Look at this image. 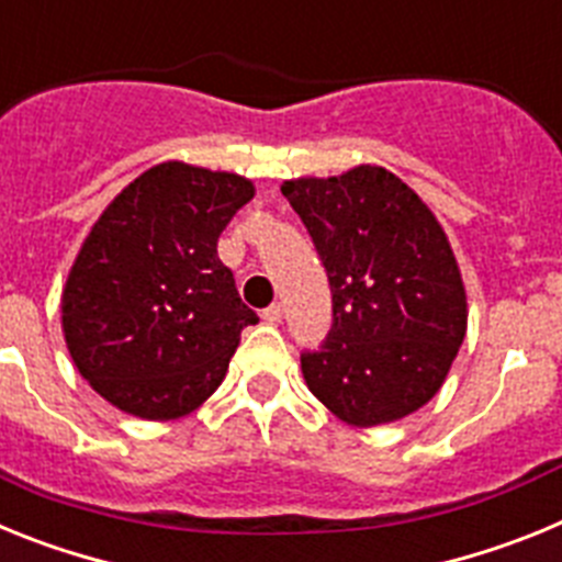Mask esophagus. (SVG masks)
I'll return each instance as SVG.
<instances>
[{
	"instance_id": "obj_1",
	"label": "esophagus",
	"mask_w": 562,
	"mask_h": 562,
	"mask_svg": "<svg viewBox=\"0 0 562 562\" xmlns=\"http://www.w3.org/2000/svg\"><path fill=\"white\" fill-rule=\"evenodd\" d=\"M261 317H265L267 324H281V317H284V306H281V304L267 306L265 315H261Z\"/></svg>"
}]
</instances>
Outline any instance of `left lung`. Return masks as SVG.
<instances>
[{
	"label": "left lung",
	"mask_w": 562,
	"mask_h": 562,
	"mask_svg": "<svg viewBox=\"0 0 562 562\" xmlns=\"http://www.w3.org/2000/svg\"><path fill=\"white\" fill-rule=\"evenodd\" d=\"M281 193L331 286L329 337L301 355L312 394L351 428L428 405L467 335L464 281L434 211L380 166L297 177Z\"/></svg>",
	"instance_id": "1"
}]
</instances>
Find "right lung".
<instances>
[{"mask_svg":"<svg viewBox=\"0 0 562 562\" xmlns=\"http://www.w3.org/2000/svg\"><path fill=\"white\" fill-rule=\"evenodd\" d=\"M231 171L168 160L128 182L69 267L61 329L83 380L123 414L168 422L220 389L245 326L216 241L252 200Z\"/></svg>","mask_w":562,"mask_h":562,"instance_id":"right-lung-1","label":"right lung"}]
</instances>
